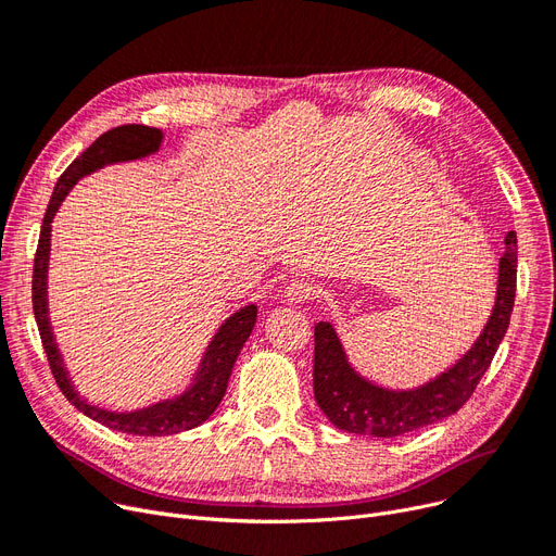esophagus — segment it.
Instances as JSON below:
<instances>
[{
    "label": "esophagus",
    "mask_w": 556,
    "mask_h": 556,
    "mask_svg": "<svg viewBox=\"0 0 556 556\" xmlns=\"http://www.w3.org/2000/svg\"><path fill=\"white\" fill-rule=\"evenodd\" d=\"M312 296H314V285L307 282V280H294V282H289V285L285 287V292H282V301L289 303V305L305 303V301H309Z\"/></svg>",
    "instance_id": "1"
}]
</instances>
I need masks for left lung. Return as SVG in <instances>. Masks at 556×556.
<instances>
[{"instance_id": "left-lung-1", "label": "left lung", "mask_w": 556, "mask_h": 556, "mask_svg": "<svg viewBox=\"0 0 556 556\" xmlns=\"http://www.w3.org/2000/svg\"><path fill=\"white\" fill-rule=\"evenodd\" d=\"M516 232L505 237L497 262L495 299L480 337L445 371L412 389L384 387L351 364L337 330L328 321L314 326V399L334 428L378 439L401 437L457 414L480 384L505 337L516 296Z\"/></svg>"}]
</instances>
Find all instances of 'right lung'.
I'll list each match as a JSON object with an SVG mask.
<instances>
[{
	"label": "right lung",
	"instance_id": "add662e5",
	"mask_svg": "<svg viewBox=\"0 0 556 556\" xmlns=\"http://www.w3.org/2000/svg\"><path fill=\"white\" fill-rule=\"evenodd\" d=\"M163 140H165V134L161 128H151L142 124L117 126L109 130V134L97 138L59 178L42 219L36 262H34V314H36L42 346L51 366V374H54L63 395L78 412L101 422V426L124 434H138V437L178 434L201 426V422H205L210 416H213V412L219 407L226 393L237 355H240V351L244 349V343L251 337L257 319V305L253 303L235 309L217 328L213 339L207 341L197 371L190 378V384L180 393L169 395V399H163L157 403H151L147 407L124 409V412L109 409V407L90 403L86 395H81V391L74 387V380L67 371V364L63 359V353L59 349V341L54 330H51V319H49L47 271H49V253H51V222H54L59 207L70 194V190L84 176H90L92 172L105 165L142 161V157H149L161 151Z\"/></svg>",
	"mask_w": 556,
	"mask_h": 556
}]
</instances>
